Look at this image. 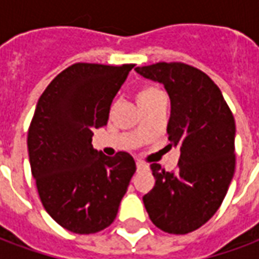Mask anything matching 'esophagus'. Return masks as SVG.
I'll use <instances>...</instances> for the list:
<instances>
[{
	"label": "esophagus",
	"mask_w": 259,
	"mask_h": 259,
	"mask_svg": "<svg viewBox=\"0 0 259 259\" xmlns=\"http://www.w3.org/2000/svg\"><path fill=\"white\" fill-rule=\"evenodd\" d=\"M136 165H137V169H139V170H140V169H146L147 168L146 163H143L141 161H137V163H136Z\"/></svg>",
	"instance_id": "1"
}]
</instances>
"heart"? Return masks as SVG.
Segmentation results:
<instances>
[{
  "label": "heart",
  "instance_id": "obj_1",
  "mask_svg": "<svg viewBox=\"0 0 259 259\" xmlns=\"http://www.w3.org/2000/svg\"><path fill=\"white\" fill-rule=\"evenodd\" d=\"M136 98H137L139 105L146 111L147 108L151 107L152 104L161 101V100H165V94H163L162 90H161L159 87H157V85L146 84L141 85L140 89L137 90V93H136ZM137 132L140 133L141 129H137Z\"/></svg>",
  "mask_w": 259,
  "mask_h": 259
}]
</instances>
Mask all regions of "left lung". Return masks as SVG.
Wrapping results in <instances>:
<instances>
[{"label": "left lung", "mask_w": 259, "mask_h": 259, "mask_svg": "<svg viewBox=\"0 0 259 259\" xmlns=\"http://www.w3.org/2000/svg\"><path fill=\"white\" fill-rule=\"evenodd\" d=\"M136 72L165 85L170 98L169 148L178 169L151 163L155 186L143 197L152 223L170 234L190 233L219 209L236 168L233 113L212 79L182 62H158Z\"/></svg>", "instance_id": "obj_1"}]
</instances>
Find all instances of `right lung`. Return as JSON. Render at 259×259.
<instances>
[{
    "label": "right lung",
    "mask_w": 259,
    "mask_h": 259,
    "mask_svg": "<svg viewBox=\"0 0 259 259\" xmlns=\"http://www.w3.org/2000/svg\"><path fill=\"white\" fill-rule=\"evenodd\" d=\"M133 66L70 65L38 98L27 133L31 175L42 206L69 232L108 228L136 172L129 152L105 157L91 144Z\"/></svg>",
    "instance_id": "add662e5"
}]
</instances>
